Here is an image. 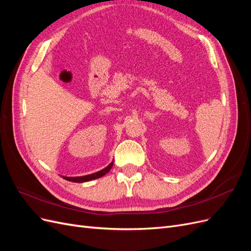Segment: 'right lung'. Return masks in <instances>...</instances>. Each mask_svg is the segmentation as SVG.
<instances>
[{
  "label": "right lung",
  "mask_w": 251,
  "mask_h": 251,
  "mask_svg": "<svg viewBox=\"0 0 251 251\" xmlns=\"http://www.w3.org/2000/svg\"><path fill=\"white\" fill-rule=\"evenodd\" d=\"M114 161H112L107 168H104L103 170L100 171V172H96L94 174H91V175H87V176H80V177H65L63 176L64 179L68 180V181H71V182H76V183H82V182H87V181H91V180H94L97 178H100L102 176H104L105 174L109 173V171L112 169Z\"/></svg>",
  "instance_id": "add662e5"
}]
</instances>
